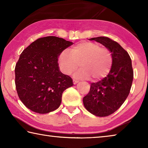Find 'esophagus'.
I'll return each instance as SVG.
<instances>
[{
    "instance_id": "obj_1",
    "label": "esophagus",
    "mask_w": 148,
    "mask_h": 148,
    "mask_svg": "<svg viewBox=\"0 0 148 148\" xmlns=\"http://www.w3.org/2000/svg\"><path fill=\"white\" fill-rule=\"evenodd\" d=\"M77 83H78V81H77V80H76V79H73V84L74 85H76Z\"/></svg>"
}]
</instances>
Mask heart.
Here are the masks:
<instances>
[{"label": "heart", "instance_id": "heart-1", "mask_svg": "<svg viewBox=\"0 0 148 148\" xmlns=\"http://www.w3.org/2000/svg\"><path fill=\"white\" fill-rule=\"evenodd\" d=\"M58 62L60 71L65 75H71L80 69L75 74L78 78L99 79L108 74L112 65V56L106 48H101L93 42H82L59 54Z\"/></svg>", "mask_w": 148, "mask_h": 148}]
</instances>
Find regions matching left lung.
Segmentation results:
<instances>
[{"mask_svg":"<svg viewBox=\"0 0 148 148\" xmlns=\"http://www.w3.org/2000/svg\"><path fill=\"white\" fill-rule=\"evenodd\" d=\"M101 44L112 56V65L106 77L91 84L89 93L84 97L85 108L99 117L110 116L118 110L127 98L133 80L132 61L129 53L108 37L90 38Z\"/></svg>","mask_w":148,"mask_h":148,"instance_id":"obj_1","label":"left lung"}]
</instances>
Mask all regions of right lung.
<instances>
[{
	"instance_id": "1",
	"label": "right lung",
	"mask_w": 148,
	"mask_h": 148,
	"mask_svg": "<svg viewBox=\"0 0 148 148\" xmlns=\"http://www.w3.org/2000/svg\"><path fill=\"white\" fill-rule=\"evenodd\" d=\"M72 44L59 37L46 36L32 42L20 55L15 83L19 98L27 108L47 114L59 107L62 92L73 82L60 71L58 57Z\"/></svg>"
}]
</instances>
